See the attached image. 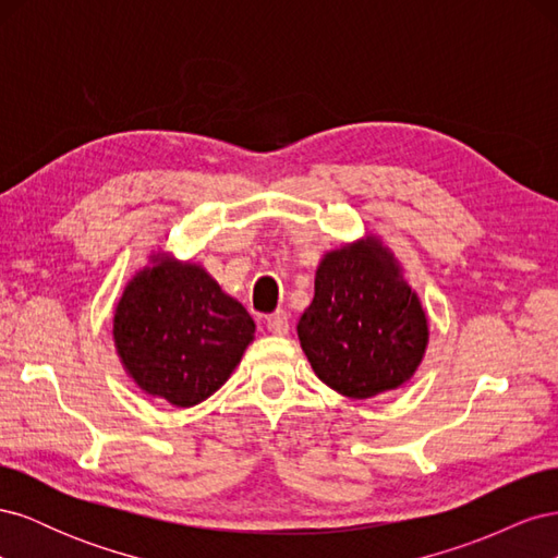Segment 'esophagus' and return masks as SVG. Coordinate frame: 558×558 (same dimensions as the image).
Segmentation results:
<instances>
[{
    "label": "esophagus",
    "instance_id": "obj_1",
    "mask_svg": "<svg viewBox=\"0 0 558 558\" xmlns=\"http://www.w3.org/2000/svg\"><path fill=\"white\" fill-rule=\"evenodd\" d=\"M265 326H267L269 332L286 335V332H289V314H286L283 310H277L265 318Z\"/></svg>",
    "mask_w": 558,
    "mask_h": 558
}]
</instances>
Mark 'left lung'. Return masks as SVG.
<instances>
[{
    "label": "left lung",
    "mask_w": 558,
    "mask_h": 558,
    "mask_svg": "<svg viewBox=\"0 0 558 558\" xmlns=\"http://www.w3.org/2000/svg\"><path fill=\"white\" fill-rule=\"evenodd\" d=\"M298 337L320 381L363 400L414 375L428 344V324L391 253L369 240L326 253Z\"/></svg>",
    "instance_id": "8db88e82"
}]
</instances>
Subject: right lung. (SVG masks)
I'll list each match as a JSON object with an SVG mask.
<instances>
[{
    "instance_id": "add662e5",
    "label": "right lung",
    "mask_w": 558,
    "mask_h": 558,
    "mask_svg": "<svg viewBox=\"0 0 558 558\" xmlns=\"http://www.w3.org/2000/svg\"><path fill=\"white\" fill-rule=\"evenodd\" d=\"M256 324L205 269L162 260L134 277L118 302V356L142 391L193 408L238 367Z\"/></svg>"
}]
</instances>
